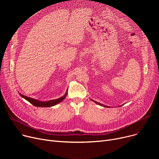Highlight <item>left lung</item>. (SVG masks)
<instances>
[{"label": "left lung", "instance_id": "8db88e82", "mask_svg": "<svg viewBox=\"0 0 159 159\" xmlns=\"http://www.w3.org/2000/svg\"><path fill=\"white\" fill-rule=\"evenodd\" d=\"M91 101H93L94 102H95L96 104H98V105H100V106H103V107H109V106H105V105H104V104H101V103H98V102H96V101H93V100H92V99H91Z\"/></svg>", "mask_w": 159, "mask_h": 159}]
</instances>
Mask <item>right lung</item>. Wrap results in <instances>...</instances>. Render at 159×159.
<instances>
[{
  "label": "right lung",
  "mask_w": 159,
  "mask_h": 159,
  "mask_svg": "<svg viewBox=\"0 0 159 159\" xmlns=\"http://www.w3.org/2000/svg\"><path fill=\"white\" fill-rule=\"evenodd\" d=\"M67 92H68V90L66 91V93L61 97L55 99V100H51V101H39L37 99H35L31 97H28L27 96H24L22 94H20V93L19 95L24 98V99H26V101H28L29 102H30L31 104H33V106H37V107H51V106H53L55 105H57V104H59L60 102H61L63 100L66 98V95H67Z\"/></svg>",
  "instance_id": "right-lung-1"
}]
</instances>
